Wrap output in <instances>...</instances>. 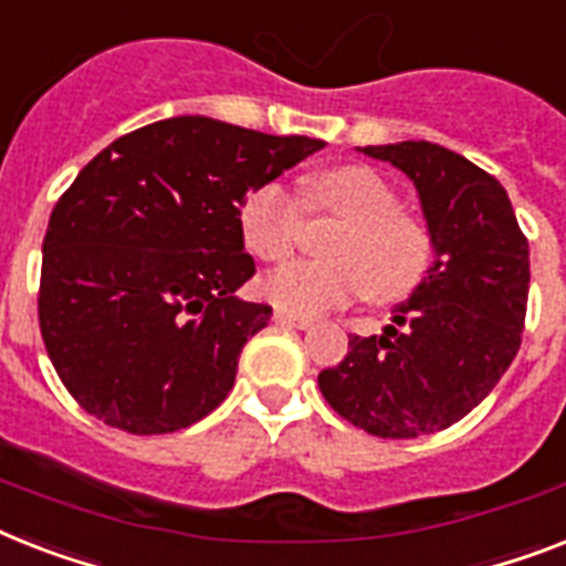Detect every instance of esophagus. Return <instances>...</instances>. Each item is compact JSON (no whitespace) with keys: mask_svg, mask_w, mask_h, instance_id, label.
Returning <instances> with one entry per match:
<instances>
[{"mask_svg":"<svg viewBox=\"0 0 566 566\" xmlns=\"http://www.w3.org/2000/svg\"><path fill=\"white\" fill-rule=\"evenodd\" d=\"M273 319L279 325H287V328H311V319H305V316H296V314H287V311H275Z\"/></svg>","mask_w":566,"mask_h":566,"instance_id":"esophagus-1","label":"esophagus"}]
</instances>
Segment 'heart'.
Here are the masks:
<instances>
[{"label": "heart", "instance_id": "1", "mask_svg": "<svg viewBox=\"0 0 566 566\" xmlns=\"http://www.w3.org/2000/svg\"><path fill=\"white\" fill-rule=\"evenodd\" d=\"M307 209L348 220L328 243L331 261H293L259 284L261 296L287 314L316 316L366 296L401 302L433 268L430 229L401 211L395 188L369 165H337L307 186ZM305 206L282 182H264L241 206V235L255 259L279 264L296 250Z\"/></svg>", "mask_w": 566, "mask_h": 566}]
</instances>
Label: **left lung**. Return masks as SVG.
I'll list each match as a JSON object with an SVG mask.
<instances>
[{"label":"left lung","instance_id":"1","mask_svg":"<svg viewBox=\"0 0 566 566\" xmlns=\"http://www.w3.org/2000/svg\"><path fill=\"white\" fill-rule=\"evenodd\" d=\"M363 154L412 179L436 259L384 334H348V352L319 371L334 412L380 439H416L457 424L497 387L521 348L530 243L497 179L433 142L369 145Z\"/></svg>","mask_w":566,"mask_h":566}]
</instances>
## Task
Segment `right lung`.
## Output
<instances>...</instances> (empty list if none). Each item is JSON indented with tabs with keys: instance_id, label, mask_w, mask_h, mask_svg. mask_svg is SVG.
I'll return each instance as SVG.
<instances>
[{
	"instance_id": "add662e5",
	"label": "right lung",
	"mask_w": 566,
	"mask_h": 566,
	"mask_svg": "<svg viewBox=\"0 0 566 566\" xmlns=\"http://www.w3.org/2000/svg\"><path fill=\"white\" fill-rule=\"evenodd\" d=\"M323 139L177 116L101 150L43 238L40 331L63 387L136 436L209 416L273 307L238 298L255 273L241 206Z\"/></svg>"
}]
</instances>
